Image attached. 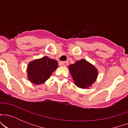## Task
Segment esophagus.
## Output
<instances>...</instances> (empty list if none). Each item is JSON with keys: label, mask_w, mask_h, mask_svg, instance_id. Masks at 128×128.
<instances>
[{"label": "esophagus", "mask_w": 128, "mask_h": 128, "mask_svg": "<svg viewBox=\"0 0 128 128\" xmlns=\"http://www.w3.org/2000/svg\"><path fill=\"white\" fill-rule=\"evenodd\" d=\"M64 66H67V64H64Z\"/></svg>", "instance_id": "34e87169"}]
</instances>
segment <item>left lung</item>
<instances>
[{
  "label": "left lung",
  "mask_w": 128,
  "mask_h": 128,
  "mask_svg": "<svg viewBox=\"0 0 128 128\" xmlns=\"http://www.w3.org/2000/svg\"><path fill=\"white\" fill-rule=\"evenodd\" d=\"M58 62L48 56L32 61L28 67V78L32 83L41 84L50 78L57 68Z\"/></svg>",
  "instance_id": "1"
}]
</instances>
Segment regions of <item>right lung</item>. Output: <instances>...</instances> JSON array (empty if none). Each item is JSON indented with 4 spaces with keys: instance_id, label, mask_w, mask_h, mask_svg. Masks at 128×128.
Listing matches in <instances>:
<instances>
[{
    "instance_id": "right-lung-1",
    "label": "right lung",
    "mask_w": 128,
    "mask_h": 128,
    "mask_svg": "<svg viewBox=\"0 0 128 128\" xmlns=\"http://www.w3.org/2000/svg\"><path fill=\"white\" fill-rule=\"evenodd\" d=\"M69 70L75 85L81 88L92 86L98 76V71L95 67L85 60L70 65Z\"/></svg>"
}]
</instances>
